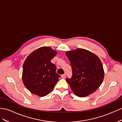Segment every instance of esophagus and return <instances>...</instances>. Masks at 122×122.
<instances>
[{
  "mask_svg": "<svg viewBox=\"0 0 122 122\" xmlns=\"http://www.w3.org/2000/svg\"><path fill=\"white\" fill-rule=\"evenodd\" d=\"M61 76V78H63V79H64V78H65V76H66V74H64L62 75Z\"/></svg>",
  "mask_w": 122,
  "mask_h": 122,
  "instance_id": "esophagus-1",
  "label": "esophagus"
}]
</instances>
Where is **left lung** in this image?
Wrapping results in <instances>:
<instances>
[{
	"label": "left lung",
	"instance_id": "obj_1",
	"mask_svg": "<svg viewBox=\"0 0 122 122\" xmlns=\"http://www.w3.org/2000/svg\"><path fill=\"white\" fill-rule=\"evenodd\" d=\"M66 55L72 68V77L66 79L72 91L79 97H87L95 92L104 78L103 64L99 58L83 48L67 51Z\"/></svg>",
	"mask_w": 122,
	"mask_h": 122
}]
</instances>
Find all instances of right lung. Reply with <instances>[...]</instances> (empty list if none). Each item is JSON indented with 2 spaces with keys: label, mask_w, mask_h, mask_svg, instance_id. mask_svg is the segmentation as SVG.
<instances>
[{
  "label": "right lung",
  "mask_w": 122,
  "mask_h": 122,
  "mask_svg": "<svg viewBox=\"0 0 122 122\" xmlns=\"http://www.w3.org/2000/svg\"><path fill=\"white\" fill-rule=\"evenodd\" d=\"M57 52L49 46L38 48L30 53L23 65L22 81L34 95L44 97L50 93L59 80L56 66L51 60Z\"/></svg>",
  "instance_id": "add662e5"
}]
</instances>
